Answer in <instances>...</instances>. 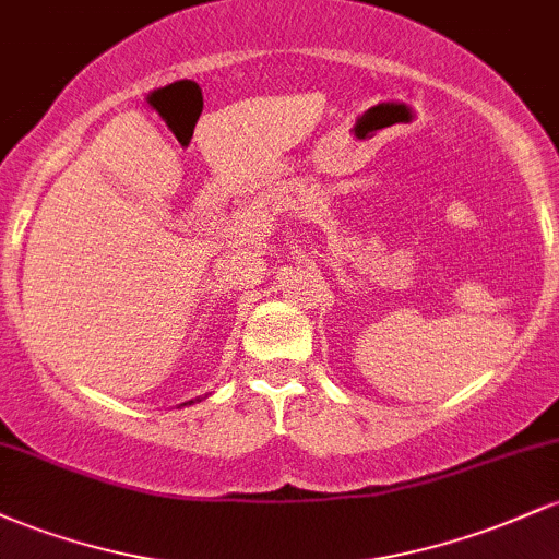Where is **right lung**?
<instances>
[{
	"label": "right lung",
	"mask_w": 559,
	"mask_h": 559,
	"mask_svg": "<svg viewBox=\"0 0 559 559\" xmlns=\"http://www.w3.org/2000/svg\"><path fill=\"white\" fill-rule=\"evenodd\" d=\"M199 402V400H197ZM183 404H194V400H191V402H183ZM183 404H181V407H183Z\"/></svg>",
	"instance_id": "1"
}]
</instances>
